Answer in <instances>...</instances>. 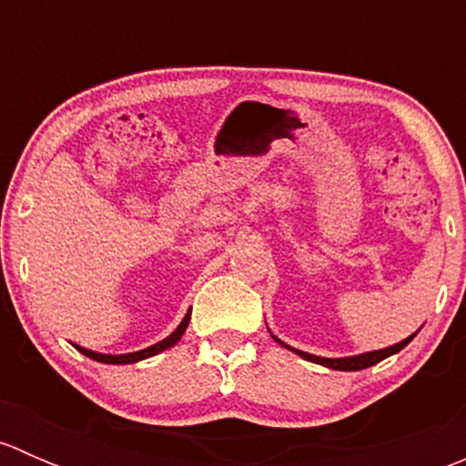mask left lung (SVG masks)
<instances>
[{
  "label": "left lung",
  "mask_w": 466,
  "mask_h": 466,
  "mask_svg": "<svg viewBox=\"0 0 466 466\" xmlns=\"http://www.w3.org/2000/svg\"><path fill=\"white\" fill-rule=\"evenodd\" d=\"M415 336H417V333H412V336H408L406 340L397 342V345L385 347V350H379V351H368V354H360V356H350V359H320V356H313V354H307V351L293 350V347L284 345V342L277 340V338H275V340L279 342L281 347H286V350H290V351H295V354H299V356H302V359L311 360V363L324 365V368H331V370H340V372H354V370H365V368H370V365L380 363V360L388 359V356L397 354V351H401L403 347H406L408 342H410Z\"/></svg>",
  "instance_id": "obj_1"
}]
</instances>
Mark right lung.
Returning <instances> with one entry per match:
<instances>
[{
    "label": "right lung",
    "mask_w": 466,
    "mask_h": 466,
    "mask_svg": "<svg viewBox=\"0 0 466 466\" xmlns=\"http://www.w3.org/2000/svg\"><path fill=\"white\" fill-rule=\"evenodd\" d=\"M191 320V311L187 313L185 320L180 322V327L176 329V331L171 333V336H167L164 340H159L157 345H150L148 350H142V351H133V354H121V356H107V354H96V351H89V350H83V347L76 345V350L81 351V354H86L87 359L92 360H98V363H107V365H126V363H137V360H144V359H150V356L159 354V351L168 350V347L176 345L177 340L182 338V333L187 331V324Z\"/></svg>",
    "instance_id": "1"
}]
</instances>
